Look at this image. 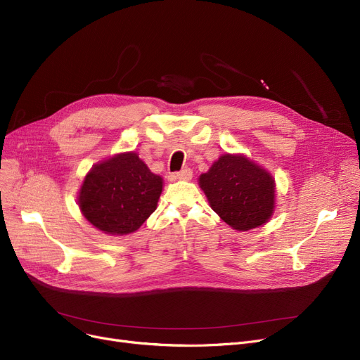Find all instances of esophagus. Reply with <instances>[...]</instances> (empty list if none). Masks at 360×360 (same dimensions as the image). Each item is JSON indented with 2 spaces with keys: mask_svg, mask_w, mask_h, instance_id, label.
<instances>
[{
  "mask_svg": "<svg viewBox=\"0 0 360 360\" xmlns=\"http://www.w3.org/2000/svg\"><path fill=\"white\" fill-rule=\"evenodd\" d=\"M175 178L182 179V181H190L193 178V170L190 167H185L175 174Z\"/></svg>",
  "mask_w": 360,
  "mask_h": 360,
  "instance_id": "esophagus-1",
  "label": "esophagus"
}]
</instances>
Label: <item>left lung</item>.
Segmentation results:
<instances>
[{"instance_id":"8db88e82","label":"left lung","mask_w":360,"mask_h":360,"mask_svg":"<svg viewBox=\"0 0 360 360\" xmlns=\"http://www.w3.org/2000/svg\"><path fill=\"white\" fill-rule=\"evenodd\" d=\"M212 209L236 231L266 223L274 209V179L243 156L224 155L200 176Z\"/></svg>"}]
</instances>
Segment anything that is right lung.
I'll return each instance as SVG.
<instances>
[{"label":"right lung","instance_id":"right-lung-1","mask_svg":"<svg viewBox=\"0 0 360 360\" xmlns=\"http://www.w3.org/2000/svg\"><path fill=\"white\" fill-rule=\"evenodd\" d=\"M162 178L150 172L136 153L118 155L94 165L80 190L84 217L110 235L137 231L156 210Z\"/></svg>","mask_w":360,"mask_h":360}]
</instances>
